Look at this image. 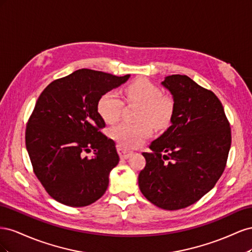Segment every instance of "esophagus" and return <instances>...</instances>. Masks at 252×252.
I'll list each match as a JSON object with an SVG mask.
<instances>
[{
    "label": "esophagus",
    "mask_w": 252,
    "mask_h": 252,
    "mask_svg": "<svg viewBox=\"0 0 252 252\" xmlns=\"http://www.w3.org/2000/svg\"><path fill=\"white\" fill-rule=\"evenodd\" d=\"M118 152H119V156H120L121 158H128L129 157L132 156V154H133L132 151H128V150L122 148V147L118 148Z\"/></svg>",
    "instance_id": "34e87169"
}]
</instances>
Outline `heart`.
Masks as SVG:
<instances>
[{
    "mask_svg": "<svg viewBox=\"0 0 252 252\" xmlns=\"http://www.w3.org/2000/svg\"><path fill=\"white\" fill-rule=\"evenodd\" d=\"M128 101L140 104L138 112L139 123H122L113 126L110 130L111 138L121 147L132 149L151 135L152 126L163 128L169 123L173 110V100L164 94L161 88L148 80H138L131 83L126 89ZM123 100L116 90L105 93L97 102V111L105 122L114 123L120 119Z\"/></svg>",
    "mask_w": 252,
    "mask_h": 252,
    "instance_id": "obj_1",
    "label": "heart"
}]
</instances>
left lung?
Segmentation results:
<instances>
[{
    "instance_id": "8db88e82",
    "label": "left lung",
    "mask_w": 252,
    "mask_h": 252,
    "mask_svg": "<svg viewBox=\"0 0 252 252\" xmlns=\"http://www.w3.org/2000/svg\"><path fill=\"white\" fill-rule=\"evenodd\" d=\"M162 85L174 103L167 130L143 152L146 166L139 187L158 207L178 210L199 201L223 174L231 129L223 105L211 90L187 75L166 77Z\"/></svg>"
}]
</instances>
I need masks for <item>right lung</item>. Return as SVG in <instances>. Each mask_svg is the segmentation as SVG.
Instances as JSON below:
<instances>
[{
  "mask_svg": "<svg viewBox=\"0 0 252 252\" xmlns=\"http://www.w3.org/2000/svg\"><path fill=\"white\" fill-rule=\"evenodd\" d=\"M129 77L83 68L42 91L27 122L25 142L33 172L52 199L84 207L105 193L120 158L113 140L101 131L105 122L97 102ZM90 151L94 157H85Z\"/></svg>",
  "mask_w": 252,
  "mask_h": 252,
  "instance_id": "1",
  "label": "right lung"
}]
</instances>
